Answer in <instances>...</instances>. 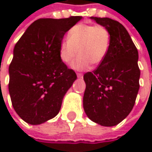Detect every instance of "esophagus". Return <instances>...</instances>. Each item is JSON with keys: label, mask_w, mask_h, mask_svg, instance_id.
<instances>
[{"label": "esophagus", "mask_w": 152, "mask_h": 152, "mask_svg": "<svg viewBox=\"0 0 152 152\" xmlns=\"http://www.w3.org/2000/svg\"><path fill=\"white\" fill-rule=\"evenodd\" d=\"M76 76H77L78 78H82V77H83V74H82V73H77Z\"/></svg>", "instance_id": "obj_1"}]
</instances>
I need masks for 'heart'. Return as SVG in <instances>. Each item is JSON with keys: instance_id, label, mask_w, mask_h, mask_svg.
Listing matches in <instances>:
<instances>
[{"instance_id": "1", "label": "heart", "mask_w": 152, "mask_h": 152, "mask_svg": "<svg viewBox=\"0 0 152 152\" xmlns=\"http://www.w3.org/2000/svg\"><path fill=\"white\" fill-rule=\"evenodd\" d=\"M110 42V33L105 26L78 23L69 31L68 39L60 42L59 56L63 63L69 64L78 52L79 56L71 63L74 69L84 70L90 65L95 68L106 59Z\"/></svg>"}]
</instances>
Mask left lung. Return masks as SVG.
Here are the masks:
<instances>
[{
	"label": "left lung",
	"mask_w": 152,
	"mask_h": 152,
	"mask_svg": "<svg viewBox=\"0 0 152 152\" xmlns=\"http://www.w3.org/2000/svg\"><path fill=\"white\" fill-rule=\"evenodd\" d=\"M111 37L104 61L83 75V109L90 120L105 127L122 121L131 112L139 91L138 51L126 28L108 17H93Z\"/></svg>",
	"instance_id": "8db88e82"
}]
</instances>
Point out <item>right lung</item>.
I'll use <instances>...</instances> for the list:
<instances>
[{"label":"right lung","instance_id":"add662e5","mask_svg":"<svg viewBox=\"0 0 152 152\" xmlns=\"http://www.w3.org/2000/svg\"><path fill=\"white\" fill-rule=\"evenodd\" d=\"M82 16L33 22L17 41L9 68V91L16 113L31 125L55 117L63 97L76 81L74 70L61 61L64 34Z\"/></svg>","mask_w":152,"mask_h":152}]
</instances>
